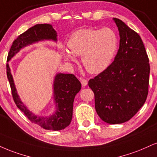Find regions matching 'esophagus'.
I'll use <instances>...</instances> for the list:
<instances>
[{
    "label": "esophagus",
    "mask_w": 157,
    "mask_h": 157,
    "mask_svg": "<svg viewBox=\"0 0 157 157\" xmlns=\"http://www.w3.org/2000/svg\"><path fill=\"white\" fill-rule=\"evenodd\" d=\"M80 80L81 84H82V86H83V87L86 86L87 85H88V80H86V79H84V78H80Z\"/></svg>",
    "instance_id": "obj_1"
}]
</instances>
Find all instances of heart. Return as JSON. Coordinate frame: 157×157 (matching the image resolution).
Masks as SVG:
<instances>
[{"mask_svg": "<svg viewBox=\"0 0 157 157\" xmlns=\"http://www.w3.org/2000/svg\"><path fill=\"white\" fill-rule=\"evenodd\" d=\"M67 45L71 52H64L66 60L75 62L74 55L80 56L87 70L98 74L105 70L111 63L118 48V40L111 28L81 29L71 34Z\"/></svg>", "mask_w": 157, "mask_h": 157, "instance_id": "b5f03b06", "label": "heart"}]
</instances>
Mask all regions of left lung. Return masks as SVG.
I'll return each mask as SVG.
<instances>
[{
	"label": "left lung",
	"instance_id": "obj_1",
	"mask_svg": "<svg viewBox=\"0 0 157 157\" xmlns=\"http://www.w3.org/2000/svg\"><path fill=\"white\" fill-rule=\"evenodd\" d=\"M120 45L113 62L88 81L98 116L107 124L131 119L144 105L148 93L150 65L140 36L124 22L113 18Z\"/></svg>",
	"mask_w": 157,
	"mask_h": 157
}]
</instances>
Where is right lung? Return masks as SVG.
<instances>
[{
    "instance_id": "right-lung-1",
    "label": "right lung",
    "mask_w": 157,
    "mask_h": 157,
    "mask_svg": "<svg viewBox=\"0 0 157 157\" xmlns=\"http://www.w3.org/2000/svg\"><path fill=\"white\" fill-rule=\"evenodd\" d=\"M43 40L57 41V33L50 24H37L20 34L13 41L9 50L7 61L22 48L28 45ZM7 77L12 90V97L17 107L28 117L32 123L43 129L58 131L65 129L72 119L73 102L76 94L81 89V83L72 74L58 73L56 75L53 83L54 99L56 109L50 116H38L31 113L22 102L19 97L9 63H6Z\"/></svg>"
}]
</instances>
